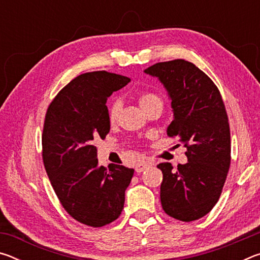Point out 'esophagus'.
Returning a JSON list of instances; mask_svg holds the SVG:
<instances>
[{
  "instance_id": "obj_1",
  "label": "esophagus",
  "mask_w": 260,
  "mask_h": 260,
  "mask_svg": "<svg viewBox=\"0 0 260 260\" xmlns=\"http://www.w3.org/2000/svg\"><path fill=\"white\" fill-rule=\"evenodd\" d=\"M151 165H152L151 162H148V161H140V162H138V164H136V166H135L136 173L143 172L144 170H147L148 167H150Z\"/></svg>"
}]
</instances>
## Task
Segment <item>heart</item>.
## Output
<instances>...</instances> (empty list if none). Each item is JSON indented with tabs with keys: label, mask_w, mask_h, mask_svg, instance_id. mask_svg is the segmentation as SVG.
<instances>
[{
	"label": "heart",
	"mask_w": 260,
	"mask_h": 260,
	"mask_svg": "<svg viewBox=\"0 0 260 260\" xmlns=\"http://www.w3.org/2000/svg\"><path fill=\"white\" fill-rule=\"evenodd\" d=\"M139 104L140 107L142 108V110H146L155 104L162 105V102H161V99L157 94L150 93V91H146V93L140 94ZM120 108L121 105L119 101H112V102L108 105V119L110 122H114L117 120L118 114L120 112Z\"/></svg>",
	"instance_id": "b5f03b06"
}]
</instances>
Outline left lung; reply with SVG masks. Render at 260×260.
I'll list each match as a JSON object with an SVG mask.
<instances>
[{
  "label": "left lung",
  "instance_id": "1",
  "mask_svg": "<svg viewBox=\"0 0 260 260\" xmlns=\"http://www.w3.org/2000/svg\"><path fill=\"white\" fill-rule=\"evenodd\" d=\"M158 78L171 99L173 120L170 138L187 148L188 162L177 170L170 162L162 172V210L174 219L193 221L217 204L231 165V131L225 104L214 82L184 59L161 61L144 70Z\"/></svg>",
  "mask_w": 260,
  "mask_h": 260
}]
</instances>
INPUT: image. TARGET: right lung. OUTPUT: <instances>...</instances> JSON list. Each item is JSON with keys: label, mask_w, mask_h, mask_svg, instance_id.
<instances>
[{"label": "right lung", "mask_w": 260, "mask_h": 260, "mask_svg": "<svg viewBox=\"0 0 260 260\" xmlns=\"http://www.w3.org/2000/svg\"><path fill=\"white\" fill-rule=\"evenodd\" d=\"M129 78L107 71L74 78L52 100L42 133V158L51 186L77 221L102 227L119 217L133 169L99 165L95 139L110 132L107 100Z\"/></svg>", "instance_id": "add662e5"}]
</instances>
